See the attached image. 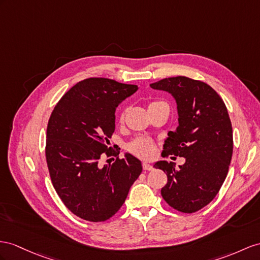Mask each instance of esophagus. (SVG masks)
Returning a JSON list of instances; mask_svg holds the SVG:
<instances>
[{"mask_svg":"<svg viewBox=\"0 0 260 260\" xmlns=\"http://www.w3.org/2000/svg\"><path fill=\"white\" fill-rule=\"evenodd\" d=\"M143 169L145 171H150V170H152V166L149 165L148 162H143Z\"/></svg>","mask_w":260,"mask_h":260,"instance_id":"34e87169","label":"esophagus"}]
</instances>
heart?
<instances>
[{"mask_svg": "<svg viewBox=\"0 0 260 260\" xmlns=\"http://www.w3.org/2000/svg\"><path fill=\"white\" fill-rule=\"evenodd\" d=\"M160 106H167V108H169L168 104L166 102L159 101V100H155V101L149 102L148 111L160 108ZM124 115H125V113L123 112L121 116H119V121L121 122H123ZM155 147H156L155 143L152 142L151 139L146 138V137H138L127 145V149H128V151L132 152V154H134L137 157L145 158V159H148V158H151L152 156H154Z\"/></svg>", "mask_w": 260, "mask_h": 260, "instance_id": "heart-1", "label": "heart"}]
</instances>
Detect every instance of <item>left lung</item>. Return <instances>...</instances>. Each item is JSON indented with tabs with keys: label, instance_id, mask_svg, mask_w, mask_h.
Wrapping results in <instances>:
<instances>
[{
	"label": "left lung",
	"instance_id": "obj_1",
	"mask_svg": "<svg viewBox=\"0 0 260 260\" xmlns=\"http://www.w3.org/2000/svg\"><path fill=\"white\" fill-rule=\"evenodd\" d=\"M150 86L169 92L177 102L179 125L168 133L165 156L185 159L179 167L166 160L155 164L168 178L161 196L175 210L194 213L215 198L228 176L233 155L228 109L216 91L199 80L179 76Z\"/></svg>",
	"mask_w": 260,
	"mask_h": 260
}]
</instances>
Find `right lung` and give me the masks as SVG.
<instances>
[{"label":"right lung","mask_w":260,"mask_h":260,"mask_svg":"<svg viewBox=\"0 0 260 260\" xmlns=\"http://www.w3.org/2000/svg\"><path fill=\"white\" fill-rule=\"evenodd\" d=\"M137 89L112 79H85L59 100L49 117L46 160L52 185L67 209L85 221L114 215L142 174L136 157L119 158L109 147L117 105ZM102 153L117 159L101 166Z\"/></svg>","instance_id":"1"}]
</instances>
